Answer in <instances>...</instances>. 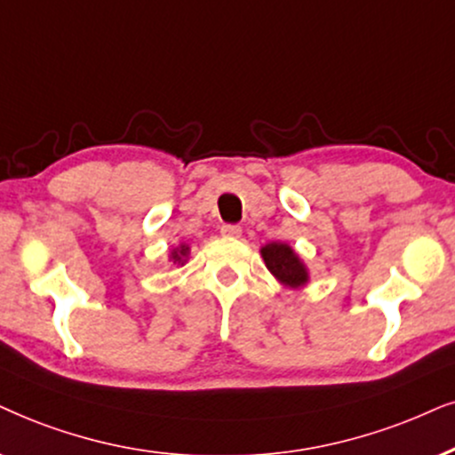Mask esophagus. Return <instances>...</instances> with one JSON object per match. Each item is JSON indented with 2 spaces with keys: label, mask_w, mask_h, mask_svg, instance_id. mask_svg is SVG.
Wrapping results in <instances>:
<instances>
[{
  "label": "esophagus",
  "mask_w": 455,
  "mask_h": 455,
  "mask_svg": "<svg viewBox=\"0 0 455 455\" xmlns=\"http://www.w3.org/2000/svg\"><path fill=\"white\" fill-rule=\"evenodd\" d=\"M220 233L224 235V237L237 239V237H241V227H237V224H224V227L220 228Z\"/></svg>",
  "instance_id": "obj_1"
}]
</instances>
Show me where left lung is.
<instances>
[{
    "label": "left lung",
    "mask_w": 455,
    "mask_h": 455,
    "mask_svg": "<svg viewBox=\"0 0 455 455\" xmlns=\"http://www.w3.org/2000/svg\"><path fill=\"white\" fill-rule=\"evenodd\" d=\"M260 256L267 268L281 285L300 290L310 281L308 267L304 264L300 254L283 241H270V243L260 247Z\"/></svg>",
    "instance_id": "obj_1"
}]
</instances>
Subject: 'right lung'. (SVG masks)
<instances>
[{"instance_id":"right-lung-1","label":"right lung","mask_w":455,"mask_h":455,"mask_svg":"<svg viewBox=\"0 0 455 455\" xmlns=\"http://www.w3.org/2000/svg\"><path fill=\"white\" fill-rule=\"evenodd\" d=\"M188 254H191V247H188L187 243H180V245H176L174 250L170 251L168 260L172 264H176V267H185L187 260H188Z\"/></svg>"}]
</instances>
